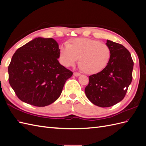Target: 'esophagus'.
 <instances>
[{
  "label": "esophagus",
  "mask_w": 146,
  "mask_h": 146,
  "mask_svg": "<svg viewBox=\"0 0 146 146\" xmlns=\"http://www.w3.org/2000/svg\"><path fill=\"white\" fill-rule=\"evenodd\" d=\"M74 76H76V77H78V76H80V74L77 72H74Z\"/></svg>",
  "instance_id": "34e87169"
}]
</instances>
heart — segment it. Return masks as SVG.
<instances>
[{
	"label": "heart",
	"instance_id": "obj_1",
	"mask_svg": "<svg viewBox=\"0 0 146 146\" xmlns=\"http://www.w3.org/2000/svg\"><path fill=\"white\" fill-rule=\"evenodd\" d=\"M111 50L107 44L89 38L73 39L60 48V57L66 67L74 66L79 59V66L87 74H96L108 64Z\"/></svg>",
	"mask_w": 146,
	"mask_h": 146
}]
</instances>
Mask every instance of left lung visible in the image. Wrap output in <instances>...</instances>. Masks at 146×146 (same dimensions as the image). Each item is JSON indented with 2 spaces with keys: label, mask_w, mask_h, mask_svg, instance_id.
<instances>
[{
  "label": "left lung",
  "mask_w": 146,
  "mask_h": 146,
  "mask_svg": "<svg viewBox=\"0 0 146 146\" xmlns=\"http://www.w3.org/2000/svg\"><path fill=\"white\" fill-rule=\"evenodd\" d=\"M111 50L108 64L101 72L89 76L85 92L91 102L109 107L121 102L132 81L133 61L127 48L119 43L107 40Z\"/></svg>",
  "instance_id": "1"
}]
</instances>
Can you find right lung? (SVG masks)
Returning <instances> with one entry per match:
<instances>
[{"mask_svg":"<svg viewBox=\"0 0 146 146\" xmlns=\"http://www.w3.org/2000/svg\"><path fill=\"white\" fill-rule=\"evenodd\" d=\"M59 57L58 44L52 38H36L19 47L8 66V80L17 98L39 107L54 102L73 74Z\"/></svg>","mask_w":146,"mask_h":146,"instance_id":"1","label":"right lung"}]
</instances>
